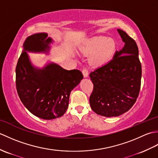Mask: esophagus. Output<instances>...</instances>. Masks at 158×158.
Listing matches in <instances>:
<instances>
[{
  "label": "esophagus",
  "mask_w": 158,
  "mask_h": 158,
  "mask_svg": "<svg viewBox=\"0 0 158 158\" xmlns=\"http://www.w3.org/2000/svg\"><path fill=\"white\" fill-rule=\"evenodd\" d=\"M82 73L83 76H84L85 77H87L88 76V69H87L86 68H83V70H82Z\"/></svg>",
  "instance_id": "1"
}]
</instances>
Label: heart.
<instances>
[{"mask_svg": "<svg viewBox=\"0 0 158 158\" xmlns=\"http://www.w3.org/2000/svg\"><path fill=\"white\" fill-rule=\"evenodd\" d=\"M116 50L115 43L113 40L100 36L94 40L88 50L89 54H94L91 62L94 66H101L113 58Z\"/></svg>", "mask_w": 158, "mask_h": 158, "instance_id": "heart-1", "label": "heart"}]
</instances>
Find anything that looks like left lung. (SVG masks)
Masks as SVG:
<instances>
[{
	"label": "left lung",
	"mask_w": 158,
	"mask_h": 158,
	"mask_svg": "<svg viewBox=\"0 0 158 158\" xmlns=\"http://www.w3.org/2000/svg\"><path fill=\"white\" fill-rule=\"evenodd\" d=\"M125 43L113 58L90 73L94 84L89 104L96 113L116 117L131 109L138 98L141 84L142 69L139 49L135 40L120 29Z\"/></svg>",
	"instance_id": "1"
}]
</instances>
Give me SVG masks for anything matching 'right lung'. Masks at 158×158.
<instances>
[{
    "label": "right lung",
    "instance_id": "right-lung-1",
    "mask_svg": "<svg viewBox=\"0 0 158 158\" xmlns=\"http://www.w3.org/2000/svg\"><path fill=\"white\" fill-rule=\"evenodd\" d=\"M46 33H37L26 39L23 51L15 69L16 89L26 109L43 119L62 116L68 109L71 90L83 78L79 70H67L56 64L44 69L34 68L26 52H46L49 49L51 38Z\"/></svg>",
    "mask_w": 158,
    "mask_h": 158
}]
</instances>
